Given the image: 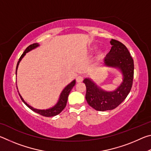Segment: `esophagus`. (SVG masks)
Listing matches in <instances>:
<instances>
[{
	"instance_id": "1",
	"label": "esophagus",
	"mask_w": 151,
	"mask_h": 151,
	"mask_svg": "<svg viewBox=\"0 0 151 151\" xmlns=\"http://www.w3.org/2000/svg\"><path fill=\"white\" fill-rule=\"evenodd\" d=\"M76 82H77V83H81V82L83 81V76H81V75L77 76V77H76Z\"/></svg>"
}]
</instances>
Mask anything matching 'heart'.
I'll return each mask as SVG.
<instances>
[{
    "instance_id": "heart-1",
    "label": "heart",
    "mask_w": 151,
    "mask_h": 151,
    "mask_svg": "<svg viewBox=\"0 0 151 151\" xmlns=\"http://www.w3.org/2000/svg\"><path fill=\"white\" fill-rule=\"evenodd\" d=\"M104 56H105V53H104V51H100L97 54L96 58L97 60H102L104 57Z\"/></svg>"
}]
</instances>
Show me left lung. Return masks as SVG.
<instances>
[{
    "label": "left lung",
    "mask_w": 151,
    "mask_h": 151,
    "mask_svg": "<svg viewBox=\"0 0 151 151\" xmlns=\"http://www.w3.org/2000/svg\"><path fill=\"white\" fill-rule=\"evenodd\" d=\"M111 49L104 59V65L121 71L122 82L117 88L106 91L97 86L91 78L83 81L86 88V100L96 111H105L115 109L123 101L131 90L134 76V61L125 45L112 39Z\"/></svg>",
    "instance_id": "left-lung-1"
}]
</instances>
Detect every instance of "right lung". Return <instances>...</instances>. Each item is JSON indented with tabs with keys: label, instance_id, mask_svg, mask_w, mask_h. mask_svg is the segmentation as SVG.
Here are the masks:
<instances>
[{
	"label": "right lung",
	"instance_id": "add662e5",
	"mask_svg": "<svg viewBox=\"0 0 151 151\" xmlns=\"http://www.w3.org/2000/svg\"><path fill=\"white\" fill-rule=\"evenodd\" d=\"M38 47H39V43H34V44L29 45V47H28L26 49H25L24 52L22 53V55L21 56H20L19 60L17 63V68H16V75H17L18 66H19V63L20 62V60H22V58L24 57V55H26V53L29 52V51L35 49V48H36ZM75 83H76V81L73 80L70 84H68V85L63 89V91L61 92L59 99H58L57 103L54 106H52V108H50V109H46V110H40V109H37L33 108V107L30 106L29 104H28L26 102L24 101V100L22 99V97L19 94V96L20 97V99H21V100L22 101V102H23V103L26 104V105L29 107L30 109H31L32 111H33L35 112H37V113H38V114H40V115L44 116H47V117L54 116L57 115V114L60 113V112H62L63 110L65 108V106L66 105V103H67L68 94H69L70 92L71 91V90H72L73 86L75 85Z\"/></svg>",
	"mask_w": 151,
	"mask_h": 151
}]
</instances>
